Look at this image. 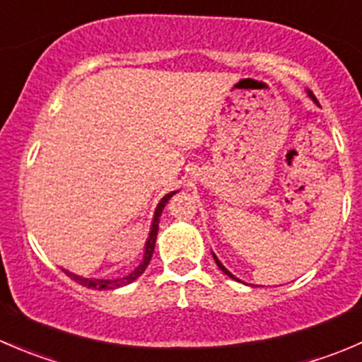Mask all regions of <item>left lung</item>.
<instances>
[{"mask_svg":"<svg viewBox=\"0 0 362 362\" xmlns=\"http://www.w3.org/2000/svg\"><path fill=\"white\" fill-rule=\"evenodd\" d=\"M308 94H310V96H312V98H313V93H310V90H308ZM313 100H315V98H313ZM214 259H215V262H217V266H218V268H221V269H222V272H224V273H226V275H228V276H231V279H235V280H238V279H236V276H235V275H233V273H231V272H228V269H226V268H224V264H222V262H221V261H218V259H217V255H215V254H214Z\"/></svg>","mask_w":362,"mask_h":362,"instance_id":"1","label":"left lung"}]
</instances>
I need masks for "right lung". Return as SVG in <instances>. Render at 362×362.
<instances>
[{
  "mask_svg": "<svg viewBox=\"0 0 362 362\" xmlns=\"http://www.w3.org/2000/svg\"><path fill=\"white\" fill-rule=\"evenodd\" d=\"M175 192H170V194L164 196L163 199H160L158 208H156V214H154V221H152V228H151V233H148V238H147V243H145V252H144V259H141V262L138 264V268H134V272H131L127 276H122V279H115V280H107V279H83V276H78L75 275V273H69V272H64L69 279H73L75 282H78L80 286L83 287H89V289H98V291H110V289H117V287H122L126 286V284H131L133 280H136L138 276L141 275V273L147 269L148 262H151L152 259V254H154V247H156V238H158V229H159V217L160 214H163V208L166 206V203L170 202V198L173 196Z\"/></svg>",
  "mask_w": 362,
  "mask_h": 362,
  "instance_id": "1",
  "label": "right lung"
}]
</instances>
